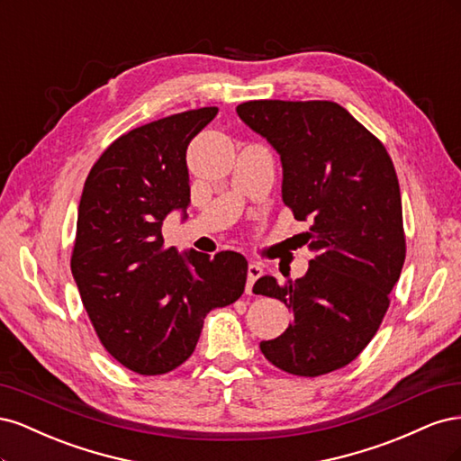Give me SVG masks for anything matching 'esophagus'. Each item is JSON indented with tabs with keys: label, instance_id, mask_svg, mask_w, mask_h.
<instances>
[{
	"label": "esophagus",
	"instance_id": "34e87169",
	"mask_svg": "<svg viewBox=\"0 0 461 461\" xmlns=\"http://www.w3.org/2000/svg\"><path fill=\"white\" fill-rule=\"evenodd\" d=\"M261 275H263L261 265L249 261V265H248V283H246V292H248V294H252L254 285H256V281H258Z\"/></svg>",
	"mask_w": 461,
	"mask_h": 461
}]
</instances>
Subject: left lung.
Returning a JSON list of instances; mask_svg holds the SVG:
<instances>
[{
	"instance_id": "8db88e82",
	"label": "left lung",
	"mask_w": 461,
	"mask_h": 461,
	"mask_svg": "<svg viewBox=\"0 0 461 461\" xmlns=\"http://www.w3.org/2000/svg\"><path fill=\"white\" fill-rule=\"evenodd\" d=\"M236 113L281 156L283 202L298 221H312L302 239L315 254L296 281L258 278L256 294L281 300L294 315L259 348L292 375L337 371L375 337L406 259L393 159L334 102L258 100Z\"/></svg>"
}]
</instances>
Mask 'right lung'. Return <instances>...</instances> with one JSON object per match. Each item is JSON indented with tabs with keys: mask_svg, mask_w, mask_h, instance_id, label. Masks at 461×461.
<instances>
[{
	"mask_svg": "<svg viewBox=\"0 0 461 461\" xmlns=\"http://www.w3.org/2000/svg\"><path fill=\"white\" fill-rule=\"evenodd\" d=\"M217 111L192 109L122 134L82 190L71 271L97 339L138 375L185 364L205 315L234 303L246 286L244 256L178 254L161 234L171 212L186 217V149Z\"/></svg>",
	"mask_w": 461,
	"mask_h": 461,
	"instance_id": "obj_1",
	"label": "right lung"
}]
</instances>
